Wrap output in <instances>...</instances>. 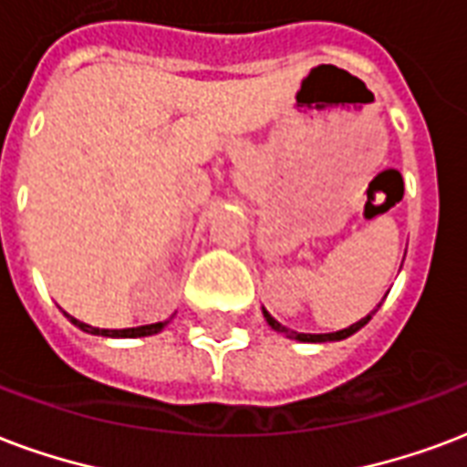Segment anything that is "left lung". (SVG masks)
I'll list each match as a JSON object with an SVG mask.
<instances>
[{
  "label": "left lung",
  "mask_w": 467,
  "mask_h": 467,
  "mask_svg": "<svg viewBox=\"0 0 467 467\" xmlns=\"http://www.w3.org/2000/svg\"><path fill=\"white\" fill-rule=\"evenodd\" d=\"M265 318H266V323H269V326L276 330V333H284V336L291 337V340H301V343H328V340H343V337L352 336V333H358V330H360L369 318H372V313H369L368 318H362V320H358V323H352L350 328L337 330V333H320V336H311V333H296V330L284 328L279 320H274L266 311H265Z\"/></svg>",
  "instance_id": "8db88e82"
}]
</instances>
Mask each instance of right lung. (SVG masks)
Listing matches in <instances>:
<instances>
[{"label": "right lung", "mask_w": 467, "mask_h": 467, "mask_svg": "<svg viewBox=\"0 0 467 467\" xmlns=\"http://www.w3.org/2000/svg\"><path fill=\"white\" fill-rule=\"evenodd\" d=\"M67 318L76 323L78 328L85 330V333H92V336H105V337H144V336H154L159 330L166 328V323L169 320H163V323H151V326H139V328H124V330H102V328H92L88 323H80L73 316H67Z\"/></svg>", "instance_id": "obj_1"}]
</instances>
